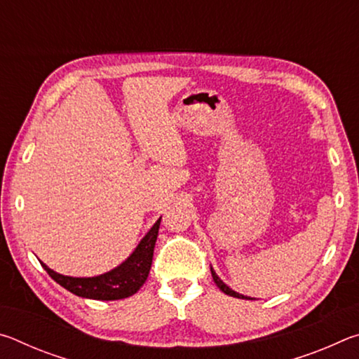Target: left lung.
<instances>
[{
    "instance_id": "1",
    "label": "left lung",
    "mask_w": 359,
    "mask_h": 359,
    "mask_svg": "<svg viewBox=\"0 0 359 359\" xmlns=\"http://www.w3.org/2000/svg\"><path fill=\"white\" fill-rule=\"evenodd\" d=\"M210 272H212V277H214V282L217 283V287L220 288L224 294H228V296H233V297H239V299H255V297H250V296H244V294H241V293H238V291H234V290H231L226 283H224L220 277L217 276V272L214 271V267L210 266Z\"/></svg>"
}]
</instances>
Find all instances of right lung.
<instances>
[{
	"instance_id": "1",
	"label": "right lung",
	"mask_w": 359,
	"mask_h": 359,
	"mask_svg": "<svg viewBox=\"0 0 359 359\" xmlns=\"http://www.w3.org/2000/svg\"><path fill=\"white\" fill-rule=\"evenodd\" d=\"M161 217L155 222L149 233L144 236L128 258L123 263L114 267L109 272L95 277H71L58 274L50 267L41 263L53 280L62 285L63 288L71 291L72 294L87 297L96 301H115L125 299V297L137 293L147 280L151 258H154V248L160 229Z\"/></svg>"
}]
</instances>
